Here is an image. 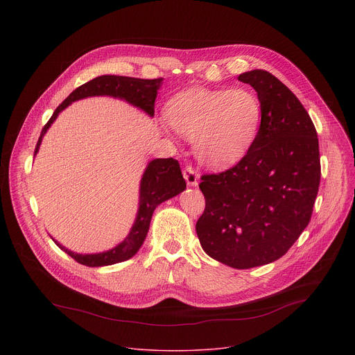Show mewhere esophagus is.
Returning a JSON list of instances; mask_svg holds the SVG:
<instances>
[{"mask_svg": "<svg viewBox=\"0 0 355 355\" xmlns=\"http://www.w3.org/2000/svg\"><path fill=\"white\" fill-rule=\"evenodd\" d=\"M182 174H184V178H185V181H187V184H188L189 187H196V185H198V182H199V174H198V171H196L193 167L188 166V167L182 171Z\"/></svg>", "mask_w": 355, "mask_h": 355, "instance_id": "obj_1", "label": "esophagus"}]
</instances>
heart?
Segmentation results:
<instances>
[{
  "instance_id": "obj_1",
  "label": "heart",
  "mask_w": 355,
  "mask_h": 355,
  "mask_svg": "<svg viewBox=\"0 0 355 355\" xmlns=\"http://www.w3.org/2000/svg\"><path fill=\"white\" fill-rule=\"evenodd\" d=\"M168 123L193 140L198 159L212 167L241 160L254 143L263 118L259 95L247 87L192 88L170 99Z\"/></svg>"
}]
</instances>
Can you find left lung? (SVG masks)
<instances>
[{
	"label": "left lung",
	"instance_id": "left-lung-1",
	"mask_svg": "<svg viewBox=\"0 0 355 355\" xmlns=\"http://www.w3.org/2000/svg\"><path fill=\"white\" fill-rule=\"evenodd\" d=\"M239 80L261 101L260 130L234 167L200 177L207 205L195 229L209 257L247 270L281 259L309 225L320 156L315 125L285 84L266 70Z\"/></svg>",
	"mask_w": 355,
	"mask_h": 355
}]
</instances>
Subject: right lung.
Wrapping results in <instances>:
<instances>
[{"instance_id": "right-lung-1", "label": "right lung", "mask_w": 355, "mask_h": 355, "mask_svg": "<svg viewBox=\"0 0 355 355\" xmlns=\"http://www.w3.org/2000/svg\"><path fill=\"white\" fill-rule=\"evenodd\" d=\"M162 83L163 78L143 80L123 76H99L80 85L56 108L52 118L49 119V122L42 129L40 137L35 147V156L42 143V137L44 136L50 125H52L59 116V114L71 103H74V101L87 96L110 95L114 98H121L126 101V103L132 104L133 107H137L139 110L144 111L147 115L153 116L155 101L157 96V91L162 87ZM185 188L187 184L182 177L178 162L174 159H156L153 162H150L144 170V174L140 181V196L136 220L129 234L125 237L122 243H119L116 247L108 251L96 252V254H78V252H74L62 245L53 237L52 239L59 245V248L67 252L71 259L87 267H104L126 261L132 259L141 247L147 236L150 220L151 216H153L155 209L162 204V202L178 195Z\"/></svg>"}]
</instances>
